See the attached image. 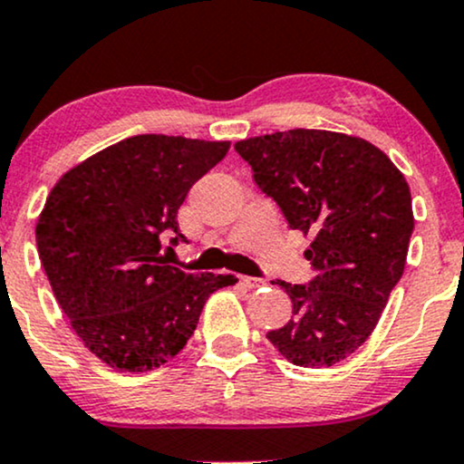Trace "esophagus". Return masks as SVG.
I'll list each match as a JSON object with an SVG mask.
<instances>
[{"instance_id":"1","label":"esophagus","mask_w":464,"mask_h":464,"mask_svg":"<svg viewBox=\"0 0 464 464\" xmlns=\"http://www.w3.org/2000/svg\"><path fill=\"white\" fill-rule=\"evenodd\" d=\"M242 285L248 287V290H253V287H262L266 281L264 279H257V276H242Z\"/></svg>"}]
</instances>
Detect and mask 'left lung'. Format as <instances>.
Returning a JSON list of instances; mask_svg holds the SVG:
<instances>
[{
    "label": "left lung",
    "instance_id": "1",
    "mask_svg": "<svg viewBox=\"0 0 464 464\" xmlns=\"http://www.w3.org/2000/svg\"><path fill=\"white\" fill-rule=\"evenodd\" d=\"M236 150L287 227L314 237V279L275 281L292 316L266 338L296 366L338 364L366 343L403 275L414 228L406 179L380 148L343 132H273Z\"/></svg>",
    "mask_w": 464,
    "mask_h": 464
}]
</instances>
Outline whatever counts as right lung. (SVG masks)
I'll use <instances>...</instances> for the list:
<instances>
[{
  "instance_id": "obj_1",
  "label": "right lung",
  "mask_w": 464,
  "mask_h": 464,
  "mask_svg": "<svg viewBox=\"0 0 464 464\" xmlns=\"http://www.w3.org/2000/svg\"><path fill=\"white\" fill-rule=\"evenodd\" d=\"M228 141L135 135L76 165L47 196L36 248L73 332L111 369L143 372L188 344L222 275L183 273L161 244ZM169 248V246H168Z\"/></svg>"
}]
</instances>
